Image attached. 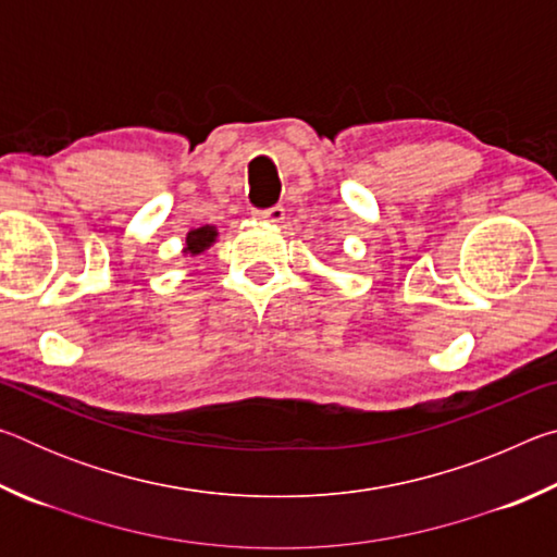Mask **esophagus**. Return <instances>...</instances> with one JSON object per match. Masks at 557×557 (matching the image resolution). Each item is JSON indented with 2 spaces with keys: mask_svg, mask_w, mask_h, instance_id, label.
<instances>
[{
  "mask_svg": "<svg viewBox=\"0 0 557 557\" xmlns=\"http://www.w3.org/2000/svg\"><path fill=\"white\" fill-rule=\"evenodd\" d=\"M252 215L260 221H270V223H280L282 219H285V209L282 206H270V209H256L252 211Z\"/></svg>",
  "mask_w": 557,
  "mask_h": 557,
  "instance_id": "esophagus-1",
  "label": "esophagus"
}]
</instances>
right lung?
I'll use <instances>...</instances> for the list:
<instances>
[{"label": "right lung", "instance_id": "1", "mask_svg": "<svg viewBox=\"0 0 557 557\" xmlns=\"http://www.w3.org/2000/svg\"><path fill=\"white\" fill-rule=\"evenodd\" d=\"M213 240H215V228H213V225H203V228H196V231L186 235V250L184 252L199 256V252L209 248Z\"/></svg>", "mask_w": 557, "mask_h": 557}]
</instances>
